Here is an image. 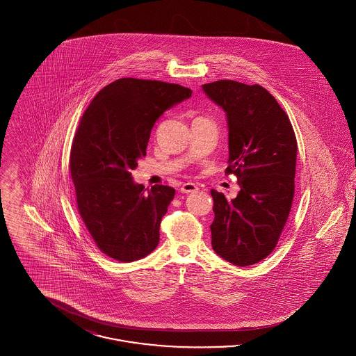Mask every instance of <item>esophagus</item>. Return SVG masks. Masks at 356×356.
Listing matches in <instances>:
<instances>
[{
    "label": "esophagus",
    "instance_id": "obj_1",
    "mask_svg": "<svg viewBox=\"0 0 356 356\" xmlns=\"http://www.w3.org/2000/svg\"><path fill=\"white\" fill-rule=\"evenodd\" d=\"M197 191H199V188L195 186L193 183H186L180 188L181 193H193V192H197Z\"/></svg>",
    "mask_w": 356,
    "mask_h": 356
}]
</instances>
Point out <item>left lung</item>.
Returning <instances> with one entry per match:
<instances>
[{"mask_svg": "<svg viewBox=\"0 0 356 356\" xmlns=\"http://www.w3.org/2000/svg\"><path fill=\"white\" fill-rule=\"evenodd\" d=\"M205 95L227 115L229 159L240 191L231 202L211 191L215 219L212 248L224 260L247 267L275 250L295 193L298 143L287 113L260 85L219 80Z\"/></svg>", "mask_w": 356, "mask_h": 356, "instance_id": "8db88e82", "label": "left lung"}]
</instances>
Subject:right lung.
<instances>
[{"label":"right lung","instance_id":"obj_1","mask_svg":"<svg viewBox=\"0 0 356 356\" xmlns=\"http://www.w3.org/2000/svg\"><path fill=\"white\" fill-rule=\"evenodd\" d=\"M192 90L156 80L119 79L95 96L81 118L70 151L77 208L99 250L122 263L151 254L175 189L144 192L132 170L147 154L154 122Z\"/></svg>","mask_w":356,"mask_h":356}]
</instances>
